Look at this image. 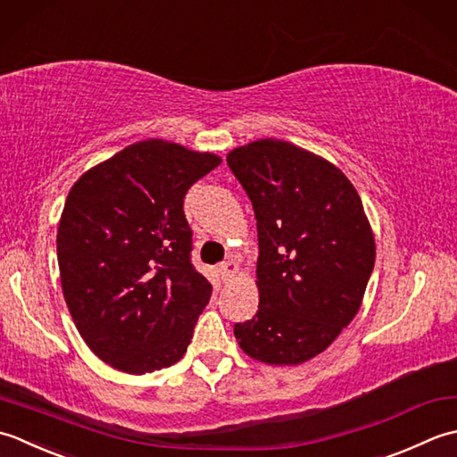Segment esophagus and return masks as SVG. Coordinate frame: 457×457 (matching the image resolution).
I'll use <instances>...</instances> for the list:
<instances>
[{
    "label": "esophagus",
    "mask_w": 457,
    "mask_h": 457,
    "mask_svg": "<svg viewBox=\"0 0 457 457\" xmlns=\"http://www.w3.org/2000/svg\"><path fill=\"white\" fill-rule=\"evenodd\" d=\"M219 274L222 278V282H230L232 278L238 274V264L235 262V260H227V262H222L219 266Z\"/></svg>",
    "instance_id": "1"
}]
</instances>
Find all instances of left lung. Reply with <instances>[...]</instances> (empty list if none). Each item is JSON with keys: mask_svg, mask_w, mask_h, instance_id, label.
<instances>
[{"mask_svg": "<svg viewBox=\"0 0 457 457\" xmlns=\"http://www.w3.org/2000/svg\"><path fill=\"white\" fill-rule=\"evenodd\" d=\"M258 228V312L235 325L240 349L266 365L318 357L355 318L375 266V235L339 167L282 139L228 152Z\"/></svg>", "mask_w": 457, "mask_h": 457, "instance_id": "obj_1", "label": "left lung"}]
</instances>
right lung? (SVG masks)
Instances as JSON below:
<instances>
[{
    "instance_id": "obj_1",
    "label": "right lung",
    "mask_w": 457,
    "mask_h": 457,
    "mask_svg": "<svg viewBox=\"0 0 457 457\" xmlns=\"http://www.w3.org/2000/svg\"><path fill=\"white\" fill-rule=\"evenodd\" d=\"M220 162L150 137L72 185L57 232L61 286L80 337L110 367L145 375L187 351L212 287L191 264L183 199Z\"/></svg>"
}]
</instances>
